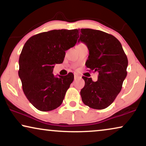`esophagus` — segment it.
<instances>
[{
    "mask_svg": "<svg viewBox=\"0 0 146 146\" xmlns=\"http://www.w3.org/2000/svg\"><path fill=\"white\" fill-rule=\"evenodd\" d=\"M80 77V76L78 74H74V80H76L77 78H78Z\"/></svg>",
    "mask_w": 146,
    "mask_h": 146,
    "instance_id": "34e87169",
    "label": "esophagus"
}]
</instances>
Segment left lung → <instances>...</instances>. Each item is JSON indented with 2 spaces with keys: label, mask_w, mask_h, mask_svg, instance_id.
<instances>
[{
  "label": "left lung",
  "mask_w": 146,
  "mask_h": 146,
  "mask_svg": "<svg viewBox=\"0 0 146 146\" xmlns=\"http://www.w3.org/2000/svg\"><path fill=\"white\" fill-rule=\"evenodd\" d=\"M78 42L88 48L86 67L98 72L96 82L91 78L82 77L85 85L80 91L82 100L91 108H106L122 88L127 76V58L118 40L104 32L82 29Z\"/></svg>",
  "instance_id": "left-lung-1"
}]
</instances>
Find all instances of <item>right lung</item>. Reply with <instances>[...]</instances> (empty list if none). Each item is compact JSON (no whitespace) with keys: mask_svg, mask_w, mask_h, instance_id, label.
Listing matches in <instances>:
<instances>
[{"mask_svg":"<svg viewBox=\"0 0 146 146\" xmlns=\"http://www.w3.org/2000/svg\"><path fill=\"white\" fill-rule=\"evenodd\" d=\"M78 35L76 29L52 30L33 36L24 45L19 76L26 97L38 110H53L62 103L74 74L55 76L53 68L63 62L65 51L74 46Z\"/></svg>","mask_w":146,"mask_h":146,"instance_id":"right-lung-1","label":"right lung"}]
</instances>
